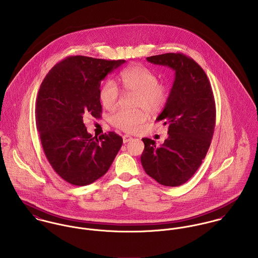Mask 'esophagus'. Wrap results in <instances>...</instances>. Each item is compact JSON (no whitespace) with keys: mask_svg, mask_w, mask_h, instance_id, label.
<instances>
[{"mask_svg":"<svg viewBox=\"0 0 258 258\" xmlns=\"http://www.w3.org/2000/svg\"><path fill=\"white\" fill-rule=\"evenodd\" d=\"M132 140V137L131 136H129V135H124L123 136V142L124 143H127V142H129V141H131Z\"/></svg>","mask_w":258,"mask_h":258,"instance_id":"esophagus-1","label":"esophagus"}]
</instances>
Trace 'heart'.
Returning a JSON list of instances; mask_svg holds the SVG:
<instances>
[{"label": "heart", "mask_w": 258, "mask_h": 258, "mask_svg": "<svg viewBox=\"0 0 258 258\" xmlns=\"http://www.w3.org/2000/svg\"><path fill=\"white\" fill-rule=\"evenodd\" d=\"M120 80L125 91L135 93L134 106L144 108L154 114L162 110L169 99V87L158 82V77L152 71L141 66L130 67L120 74ZM100 101L104 108L114 109L119 102L120 92L116 83L106 81L100 89ZM147 114L142 109L128 111L117 110L109 116V122L115 128L132 133L145 121Z\"/></svg>", "instance_id": "obj_1"}]
</instances>
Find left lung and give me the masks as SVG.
<instances>
[{
	"label": "left lung",
	"mask_w": 258,
	"mask_h": 258,
	"mask_svg": "<svg viewBox=\"0 0 258 258\" xmlns=\"http://www.w3.org/2000/svg\"><path fill=\"white\" fill-rule=\"evenodd\" d=\"M147 60L171 68L176 76L168 102L156 119L168 125L169 137L159 147L143 138L141 163L159 184L178 186L194 176L208 153L216 126L215 97L207 74L189 56L170 52Z\"/></svg>",
	"instance_id": "1"
}]
</instances>
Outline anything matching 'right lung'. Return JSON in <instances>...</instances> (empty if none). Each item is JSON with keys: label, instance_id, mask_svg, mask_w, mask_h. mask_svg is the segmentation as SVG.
<instances>
[{"label": "right lung", "instance_id": "obj_1", "mask_svg": "<svg viewBox=\"0 0 258 258\" xmlns=\"http://www.w3.org/2000/svg\"><path fill=\"white\" fill-rule=\"evenodd\" d=\"M124 59L68 56L42 80L36 123L44 155L56 174L74 185L92 184L110 168L123 139L115 132L92 137L84 114L100 118V84Z\"/></svg>", "mask_w": 258, "mask_h": 258}]
</instances>
